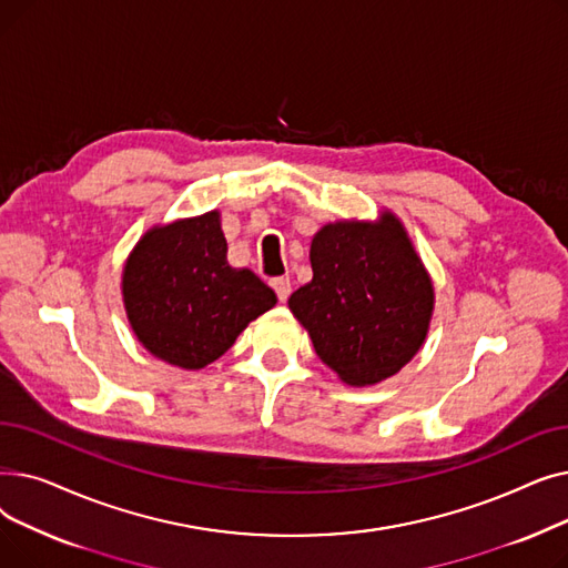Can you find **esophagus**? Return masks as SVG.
Wrapping results in <instances>:
<instances>
[{
  "mask_svg": "<svg viewBox=\"0 0 568 568\" xmlns=\"http://www.w3.org/2000/svg\"><path fill=\"white\" fill-rule=\"evenodd\" d=\"M272 287H274V292H276V296H278L281 302H287V296H290V292H292L290 278H274V281H272Z\"/></svg>",
  "mask_w": 568,
  "mask_h": 568,
  "instance_id": "34e87169",
  "label": "esophagus"
}]
</instances>
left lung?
I'll list each match as a JSON object with an SVG mask.
<instances>
[{"label":"left lung","mask_w":568,"mask_h":568,"mask_svg":"<svg viewBox=\"0 0 568 568\" xmlns=\"http://www.w3.org/2000/svg\"><path fill=\"white\" fill-rule=\"evenodd\" d=\"M313 278L290 296L320 359L349 386L396 375L426 343L435 287L403 221H334L311 242Z\"/></svg>","instance_id":"left-lung-1"}]
</instances>
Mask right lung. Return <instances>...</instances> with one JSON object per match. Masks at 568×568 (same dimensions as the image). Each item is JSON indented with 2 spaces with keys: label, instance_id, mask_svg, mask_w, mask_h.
<instances>
[{
  "label": "right lung",
  "instance_id": "obj_1",
  "mask_svg": "<svg viewBox=\"0 0 568 568\" xmlns=\"http://www.w3.org/2000/svg\"><path fill=\"white\" fill-rule=\"evenodd\" d=\"M122 302L140 345L156 359L200 371L276 306L274 290L227 262L221 212L149 227L122 268Z\"/></svg>",
  "mask_w": 568,
  "mask_h": 568
}]
</instances>
